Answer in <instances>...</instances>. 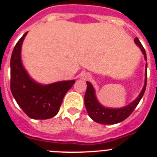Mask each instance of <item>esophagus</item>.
Masks as SVG:
<instances>
[{
	"label": "esophagus",
	"instance_id": "1",
	"mask_svg": "<svg viewBox=\"0 0 157 157\" xmlns=\"http://www.w3.org/2000/svg\"><path fill=\"white\" fill-rule=\"evenodd\" d=\"M90 77V74H89V73H83V74L81 75V78L84 80L88 79Z\"/></svg>",
	"mask_w": 157,
	"mask_h": 157
}]
</instances>
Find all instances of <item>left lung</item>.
Returning <instances> with one entry per match:
<instances>
[{
    "label": "left lung",
    "mask_w": 157,
    "mask_h": 157,
    "mask_svg": "<svg viewBox=\"0 0 157 157\" xmlns=\"http://www.w3.org/2000/svg\"><path fill=\"white\" fill-rule=\"evenodd\" d=\"M134 42L141 48L145 59L147 60L145 48L142 46L138 37H135ZM145 68L146 69H145V85H144L142 90L140 93L139 96L133 102H131L127 106L123 107L122 109H109V108H105V107L102 106L96 98L95 90H94L92 84L89 82H86L87 88L85 97H84V101H85L86 109L90 117L96 123H101V124H116V123L123 121L128 116H130V115L132 113L133 111L135 109L137 105L140 102L145 91L147 83V63Z\"/></svg>",
    "instance_id": "left-lung-1"
}]
</instances>
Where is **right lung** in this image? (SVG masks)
I'll return each instance as SVG.
<instances>
[{"label":"right lung","mask_w":157,"mask_h":157,"mask_svg":"<svg viewBox=\"0 0 157 157\" xmlns=\"http://www.w3.org/2000/svg\"><path fill=\"white\" fill-rule=\"evenodd\" d=\"M25 33L14 47L11 57V91L23 112L31 119L47 120L58 113L63 98L75 82L61 81L41 85L32 79L21 61V47Z\"/></svg>","instance_id":"1"}]
</instances>
